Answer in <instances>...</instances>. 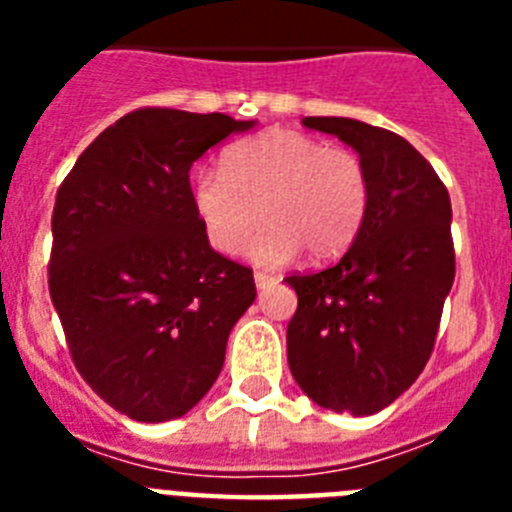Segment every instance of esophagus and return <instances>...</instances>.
<instances>
[{"instance_id":"esophagus-1","label":"esophagus","mask_w":512,"mask_h":512,"mask_svg":"<svg viewBox=\"0 0 512 512\" xmlns=\"http://www.w3.org/2000/svg\"><path fill=\"white\" fill-rule=\"evenodd\" d=\"M253 282H256V287L259 289H269L277 284V277L269 274V271H256V274H253Z\"/></svg>"}]
</instances>
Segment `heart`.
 I'll list each match as a JSON object with an SVG mask.
<instances>
[{
    "label": "heart",
    "mask_w": 512,
    "mask_h": 512,
    "mask_svg": "<svg viewBox=\"0 0 512 512\" xmlns=\"http://www.w3.org/2000/svg\"><path fill=\"white\" fill-rule=\"evenodd\" d=\"M189 197L215 251H241L261 217L264 230L248 248L256 261L284 264L300 248L330 259L364 223L369 174L354 151L271 128L225 148L223 171H200Z\"/></svg>",
    "instance_id": "1"
}]
</instances>
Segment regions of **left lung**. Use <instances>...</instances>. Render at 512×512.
I'll list each match as a JSON object with an SVG mask.
<instances>
[{"mask_svg": "<svg viewBox=\"0 0 512 512\" xmlns=\"http://www.w3.org/2000/svg\"><path fill=\"white\" fill-rule=\"evenodd\" d=\"M359 153L369 205L336 264L292 274L289 372L320 408L374 415L428 364L456 274L451 200L408 140L351 117H305Z\"/></svg>", "mask_w": 512, "mask_h": 512, "instance_id": "1", "label": "left lung"}]
</instances>
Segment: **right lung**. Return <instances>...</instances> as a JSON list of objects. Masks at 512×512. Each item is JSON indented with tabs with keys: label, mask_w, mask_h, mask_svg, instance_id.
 <instances>
[{
	"label": "right lung",
	"mask_w": 512,
	"mask_h": 512,
	"mask_svg": "<svg viewBox=\"0 0 512 512\" xmlns=\"http://www.w3.org/2000/svg\"><path fill=\"white\" fill-rule=\"evenodd\" d=\"M253 120L169 107L128 112L89 143L53 207L48 289L71 359L117 413L182 418L223 369L253 271L212 251L189 169Z\"/></svg>",
	"instance_id": "obj_1"
}]
</instances>
